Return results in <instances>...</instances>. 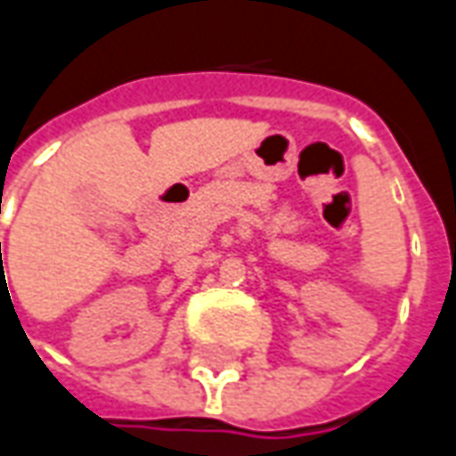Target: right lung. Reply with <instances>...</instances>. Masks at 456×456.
<instances>
[{"label": "right lung", "mask_w": 456, "mask_h": 456, "mask_svg": "<svg viewBox=\"0 0 456 456\" xmlns=\"http://www.w3.org/2000/svg\"><path fill=\"white\" fill-rule=\"evenodd\" d=\"M0 248H2V246H0Z\"/></svg>", "instance_id": "add662e5"}]
</instances>
